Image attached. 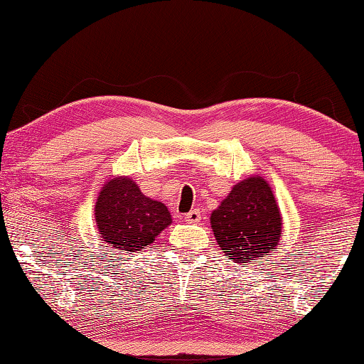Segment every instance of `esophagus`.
I'll return each mask as SVG.
<instances>
[{"mask_svg":"<svg viewBox=\"0 0 364 364\" xmlns=\"http://www.w3.org/2000/svg\"><path fill=\"white\" fill-rule=\"evenodd\" d=\"M184 220H186L188 223H199V221L202 220L200 208H194V210L188 212L186 215H184Z\"/></svg>","mask_w":364,"mask_h":364,"instance_id":"1","label":"esophagus"}]
</instances>
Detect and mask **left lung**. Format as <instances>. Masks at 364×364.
<instances>
[{"instance_id":"left-lung-1","label":"left lung","mask_w":364,"mask_h":364,"mask_svg":"<svg viewBox=\"0 0 364 364\" xmlns=\"http://www.w3.org/2000/svg\"><path fill=\"white\" fill-rule=\"evenodd\" d=\"M210 223L221 250L237 264L268 255L279 244V207L262 176L237 183L212 212Z\"/></svg>"}]
</instances>
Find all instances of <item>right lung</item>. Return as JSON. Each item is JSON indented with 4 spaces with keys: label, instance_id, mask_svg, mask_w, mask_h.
Masks as SVG:
<instances>
[{
    "label": "right lung",
    "instance_id": "obj_1",
    "mask_svg": "<svg viewBox=\"0 0 364 364\" xmlns=\"http://www.w3.org/2000/svg\"><path fill=\"white\" fill-rule=\"evenodd\" d=\"M95 217L104 242L127 254L151 245L171 223L168 208L144 196L130 178H115L104 184Z\"/></svg>",
    "mask_w": 364,
    "mask_h": 364
}]
</instances>
